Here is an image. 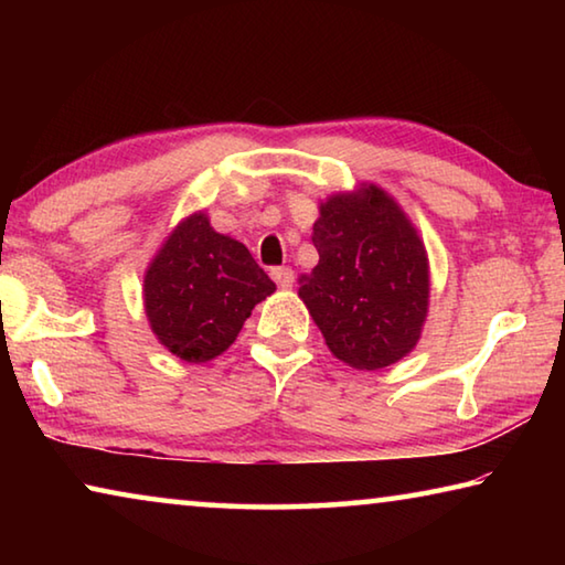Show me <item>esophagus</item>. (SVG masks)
I'll return each mask as SVG.
<instances>
[{"mask_svg": "<svg viewBox=\"0 0 565 565\" xmlns=\"http://www.w3.org/2000/svg\"><path fill=\"white\" fill-rule=\"evenodd\" d=\"M271 279L281 286V289H289V286L294 284V271L289 269V266H274L271 269Z\"/></svg>", "mask_w": 565, "mask_h": 565, "instance_id": "esophagus-1", "label": "esophagus"}]
</instances>
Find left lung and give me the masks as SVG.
I'll return each instance as SVG.
<instances>
[{
  "instance_id": "8db88e82",
  "label": "left lung",
  "mask_w": 565,
  "mask_h": 565,
  "mask_svg": "<svg viewBox=\"0 0 565 565\" xmlns=\"http://www.w3.org/2000/svg\"><path fill=\"white\" fill-rule=\"evenodd\" d=\"M319 264L299 276L331 353L376 371L416 347L428 309V262L416 228L379 186L331 196L313 224Z\"/></svg>"
}]
</instances>
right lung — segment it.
<instances>
[{"label":"right lung","mask_w":565,"mask_h":565,"mask_svg":"<svg viewBox=\"0 0 565 565\" xmlns=\"http://www.w3.org/2000/svg\"><path fill=\"white\" fill-rule=\"evenodd\" d=\"M274 289L242 242L216 234L204 214H194L151 262L145 303L159 341L179 359L202 363L232 347L254 306Z\"/></svg>","instance_id":"obj_1"}]
</instances>
